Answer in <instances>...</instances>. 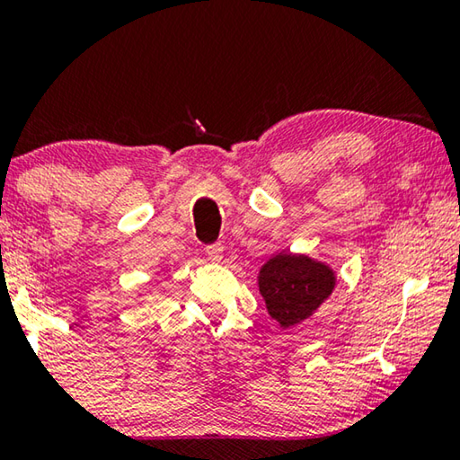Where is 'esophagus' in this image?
<instances>
[{"label": "esophagus", "mask_w": 460, "mask_h": 460, "mask_svg": "<svg viewBox=\"0 0 460 460\" xmlns=\"http://www.w3.org/2000/svg\"><path fill=\"white\" fill-rule=\"evenodd\" d=\"M204 253L212 260V262H221L223 258V245L221 243H210L204 248Z\"/></svg>", "instance_id": "34e87169"}]
</instances>
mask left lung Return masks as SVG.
I'll return each mask as SVG.
<instances>
[{"label":"left lung","mask_w":460,"mask_h":460,"mask_svg":"<svg viewBox=\"0 0 460 460\" xmlns=\"http://www.w3.org/2000/svg\"><path fill=\"white\" fill-rule=\"evenodd\" d=\"M258 285L270 316L283 328H289L312 316L331 296L334 274L328 266L307 256L279 253L262 266Z\"/></svg>","instance_id":"left-lung-1"}]
</instances>
